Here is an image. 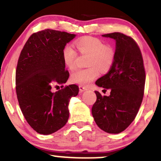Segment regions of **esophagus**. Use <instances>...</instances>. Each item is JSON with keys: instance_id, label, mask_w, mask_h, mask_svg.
<instances>
[{"instance_id": "esophagus-1", "label": "esophagus", "mask_w": 161, "mask_h": 161, "mask_svg": "<svg viewBox=\"0 0 161 161\" xmlns=\"http://www.w3.org/2000/svg\"><path fill=\"white\" fill-rule=\"evenodd\" d=\"M79 92H80L81 93L83 92H86V91L88 90V88H87L86 87L82 86H79Z\"/></svg>"}]
</instances>
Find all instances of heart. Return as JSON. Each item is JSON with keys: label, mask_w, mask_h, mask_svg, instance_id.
<instances>
[{"label": "heart", "mask_w": 161, "mask_h": 161, "mask_svg": "<svg viewBox=\"0 0 161 161\" xmlns=\"http://www.w3.org/2000/svg\"><path fill=\"white\" fill-rule=\"evenodd\" d=\"M75 44L80 53L89 55L87 61L89 67L75 70L71 74V81L80 86H88L98 76L99 70L105 73L111 68L115 61V50L111 46H105L100 39L89 36L79 38ZM61 56L67 68H75L76 52L72 46L69 44L64 46Z\"/></svg>", "instance_id": "1"}]
</instances>
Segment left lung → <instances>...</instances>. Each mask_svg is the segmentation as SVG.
Segmentation results:
<instances>
[{
    "mask_svg": "<svg viewBox=\"0 0 161 161\" xmlns=\"http://www.w3.org/2000/svg\"><path fill=\"white\" fill-rule=\"evenodd\" d=\"M103 37L115 40V57L109 71L98 79V87L110 89L109 96L95 92L92 115L97 125L109 133H119L132 123L144 94L146 72L140 49L130 36L119 32Z\"/></svg>",
    "mask_w": 161,
    "mask_h": 161,
    "instance_id": "8db88e82",
    "label": "left lung"
}]
</instances>
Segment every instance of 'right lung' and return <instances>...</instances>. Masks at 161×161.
I'll return each mask as SVG.
<instances>
[{
	"instance_id": "1",
	"label": "right lung",
	"mask_w": 161,
	"mask_h": 161,
	"mask_svg": "<svg viewBox=\"0 0 161 161\" xmlns=\"http://www.w3.org/2000/svg\"><path fill=\"white\" fill-rule=\"evenodd\" d=\"M75 36L46 29L33 34L21 52L15 71L17 98L26 121L40 134H52L66 125L69 100L79 93L75 85L51 90L69 78L61 51Z\"/></svg>"
}]
</instances>
